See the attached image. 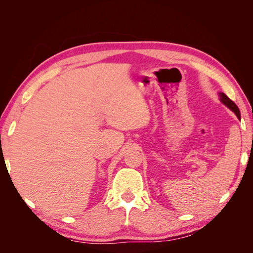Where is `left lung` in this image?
Segmentation results:
<instances>
[{"label": "left lung", "mask_w": 253, "mask_h": 253, "mask_svg": "<svg viewBox=\"0 0 253 253\" xmlns=\"http://www.w3.org/2000/svg\"><path fill=\"white\" fill-rule=\"evenodd\" d=\"M218 96H219V99H220L221 103H224V104L227 106V108L230 109V110L236 115L237 118L241 119L240 110H239V108H237V105L231 100V99L228 98L224 93H218Z\"/></svg>", "instance_id": "obj_1"}]
</instances>
